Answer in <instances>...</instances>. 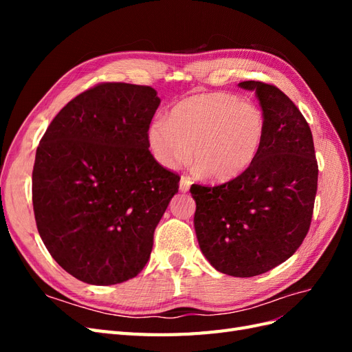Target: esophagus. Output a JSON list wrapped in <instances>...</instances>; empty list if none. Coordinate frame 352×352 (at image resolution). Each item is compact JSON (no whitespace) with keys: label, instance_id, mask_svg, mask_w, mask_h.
I'll return each mask as SVG.
<instances>
[{"label":"esophagus","instance_id":"34e87169","mask_svg":"<svg viewBox=\"0 0 352 352\" xmlns=\"http://www.w3.org/2000/svg\"><path fill=\"white\" fill-rule=\"evenodd\" d=\"M190 185H192V180H190L189 177H185V176L180 177V184H179L180 192H188L189 188H190Z\"/></svg>","mask_w":352,"mask_h":352}]
</instances>
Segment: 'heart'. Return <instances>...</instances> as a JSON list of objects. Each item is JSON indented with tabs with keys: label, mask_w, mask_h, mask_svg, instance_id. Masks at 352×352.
Here are the masks:
<instances>
[{
	"label": "heart",
	"mask_w": 352,
	"mask_h": 352,
	"mask_svg": "<svg viewBox=\"0 0 352 352\" xmlns=\"http://www.w3.org/2000/svg\"><path fill=\"white\" fill-rule=\"evenodd\" d=\"M267 120L254 102L226 92L195 94L179 101L168 119L148 127V145L167 168L186 164L194 154L197 168L214 182H229L258 157Z\"/></svg>",
	"instance_id": "1"
}]
</instances>
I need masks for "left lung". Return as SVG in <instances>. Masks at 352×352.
<instances>
[{"instance_id":"left-lung-1","label":"left lung","mask_w":352,"mask_h":352,"mask_svg":"<svg viewBox=\"0 0 352 352\" xmlns=\"http://www.w3.org/2000/svg\"><path fill=\"white\" fill-rule=\"evenodd\" d=\"M267 120L258 157L236 179L192 185L194 226L202 254L216 270L252 278L300 248L311 225L318 167L313 135L296 105L274 85L247 80Z\"/></svg>"}]
</instances>
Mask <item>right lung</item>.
Here are the masks:
<instances>
[{
  "mask_svg": "<svg viewBox=\"0 0 352 352\" xmlns=\"http://www.w3.org/2000/svg\"><path fill=\"white\" fill-rule=\"evenodd\" d=\"M158 105L151 87L100 83L63 107L39 142L36 228L51 257L85 283L126 282L150 260L180 180L148 150Z\"/></svg>",
  "mask_w": 352,
  "mask_h": 352,
  "instance_id": "right-lung-1",
  "label": "right lung"
}]
</instances>
